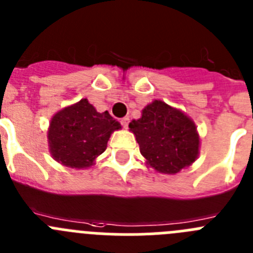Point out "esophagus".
<instances>
[{
	"mask_svg": "<svg viewBox=\"0 0 253 253\" xmlns=\"http://www.w3.org/2000/svg\"><path fill=\"white\" fill-rule=\"evenodd\" d=\"M120 122H122V125H123V126H124L125 129L128 128V125H129V118H123V119L120 120Z\"/></svg>",
	"mask_w": 253,
	"mask_h": 253,
	"instance_id": "obj_1",
	"label": "esophagus"
}]
</instances>
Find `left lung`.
Listing matches in <instances>:
<instances>
[{
  "mask_svg": "<svg viewBox=\"0 0 253 253\" xmlns=\"http://www.w3.org/2000/svg\"><path fill=\"white\" fill-rule=\"evenodd\" d=\"M129 130L135 135L148 167L164 174H177L192 166L199 155V134L193 120L180 109L163 100H153L131 120Z\"/></svg>",
  "mask_w": 253,
  "mask_h": 253,
  "instance_id": "obj_1",
  "label": "left lung"
}]
</instances>
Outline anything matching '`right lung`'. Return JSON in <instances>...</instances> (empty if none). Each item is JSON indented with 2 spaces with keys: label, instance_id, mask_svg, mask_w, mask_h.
I'll return each mask as SVG.
<instances>
[{
  "label": "right lung",
  "instance_id": "add662e5",
  "mask_svg": "<svg viewBox=\"0 0 253 253\" xmlns=\"http://www.w3.org/2000/svg\"><path fill=\"white\" fill-rule=\"evenodd\" d=\"M122 129L109 111L99 113L87 99L65 106L51 118L47 129L51 157L62 166L86 169L105 152L108 140Z\"/></svg>",
  "mask_w": 253,
  "mask_h": 253
}]
</instances>
